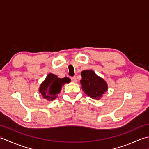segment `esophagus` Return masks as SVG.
<instances>
[{
	"label": "esophagus",
	"instance_id": "34e87169",
	"mask_svg": "<svg viewBox=\"0 0 149 149\" xmlns=\"http://www.w3.org/2000/svg\"><path fill=\"white\" fill-rule=\"evenodd\" d=\"M71 80H72L73 83H77V78L75 77H72Z\"/></svg>",
	"mask_w": 149,
	"mask_h": 149
}]
</instances>
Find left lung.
Masks as SVG:
<instances>
[{
	"mask_svg": "<svg viewBox=\"0 0 149 149\" xmlns=\"http://www.w3.org/2000/svg\"><path fill=\"white\" fill-rule=\"evenodd\" d=\"M81 84L82 89L91 99L99 100L107 90V84L102 78L91 70H83L81 72Z\"/></svg>",
	"mask_w": 149,
	"mask_h": 149,
	"instance_id": "1",
	"label": "left lung"
}]
</instances>
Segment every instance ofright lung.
<instances>
[{
    "label": "right lung",
    "mask_w": 149,
    "mask_h": 149,
    "mask_svg": "<svg viewBox=\"0 0 149 149\" xmlns=\"http://www.w3.org/2000/svg\"><path fill=\"white\" fill-rule=\"evenodd\" d=\"M70 82V79L68 77H65L61 79L56 75L50 73L47 75L45 81L41 84L39 91L44 99L49 101L52 100L58 97L63 85Z\"/></svg>",
    "instance_id": "right-lung-1"
}]
</instances>
